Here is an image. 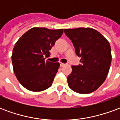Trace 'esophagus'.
Wrapping results in <instances>:
<instances>
[{"mask_svg":"<svg viewBox=\"0 0 120 120\" xmlns=\"http://www.w3.org/2000/svg\"><path fill=\"white\" fill-rule=\"evenodd\" d=\"M65 64H64V63H60V67H63V66H64Z\"/></svg>","mask_w":120,"mask_h":120,"instance_id":"esophagus-1","label":"esophagus"}]
</instances>
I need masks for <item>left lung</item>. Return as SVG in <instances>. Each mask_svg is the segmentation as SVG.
Returning <instances> with one entry per match:
<instances>
[{
    "instance_id": "1",
    "label": "left lung",
    "mask_w": 120,
    "mask_h": 120,
    "mask_svg": "<svg viewBox=\"0 0 120 120\" xmlns=\"http://www.w3.org/2000/svg\"><path fill=\"white\" fill-rule=\"evenodd\" d=\"M64 33L73 42L82 62L71 67L68 86L78 93H93L108 75L112 60L110 44L100 33L90 27L65 29Z\"/></svg>"
}]
</instances>
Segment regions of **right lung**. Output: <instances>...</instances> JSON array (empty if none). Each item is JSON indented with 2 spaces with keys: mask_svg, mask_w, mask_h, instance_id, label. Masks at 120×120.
<instances>
[{
  "mask_svg": "<svg viewBox=\"0 0 120 120\" xmlns=\"http://www.w3.org/2000/svg\"><path fill=\"white\" fill-rule=\"evenodd\" d=\"M63 32V29L33 27L16 42L11 56L13 71L27 90L38 92L51 86L60 64L45 61L44 56H49V50Z\"/></svg>",
  "mask_w": 120,
  "mask_h": 120,
  "instance_id": "add662e5",
  "label": "right lung"
}]
</instances>
